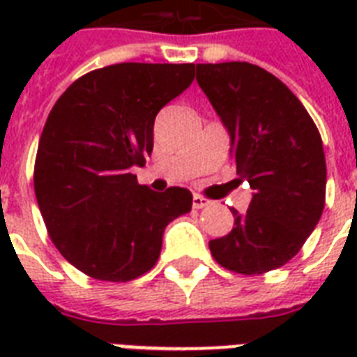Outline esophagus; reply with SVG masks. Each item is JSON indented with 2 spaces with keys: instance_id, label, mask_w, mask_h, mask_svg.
<instances>
[{
  "instance_id": "obj_1",
  "label": "esophagus",
  "mask_w": 357,
  "mask_h": 357,
  "mask_svg": "<svg viewBox=\"0 0 357 357\" xmlns=\"http://www.w3.org/2000/svg\"><path fill=\"white\" fill-rule=\"evenodd\" d=\"M207 204H209V202H207L204 196L200 195L192 196V207H195V209H202V207H206Z\"/></svg>"
}]
</instances>
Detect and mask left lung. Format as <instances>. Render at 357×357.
<instances>
[{
  "mask_svg": "<svg viewBox=\"0 0 357 357\" xmlns=\"http://www.w3.org/2000/svg\"><path fill=\"white\" fill-rule=\"evenodd\" d=\"M196 81L229 135V155L252 192L234 229L209 241L217 263L263 274L298 254L321 220L326 196L322 139L300 100L250 63L196 64Z\"/></svg>",
  "mask_w": 357,
  "mask_h": 357,
  "instance_id": "obj_1",
  "label": "left lung"
}]
</instances>
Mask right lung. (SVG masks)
Segmentation results:
<instances>
[{"label":"right lung","instance_id":"obj_1","mask_svg":"<svg viewBox=\"0 0 357 357\" xmlns=\"http://www.w3.org/2000/svg\"><path fill=\"white\" fill-rule=\"evenodd\" d=\"M195 64L122 63L64 91L40 135L35 195L53 244L103 282H129L155 265L162 234L192 207L190 190L137 183L153 150V122L187 91Z\"/></svg>","mask_w":357,"mask_h":357}]
</instances>
